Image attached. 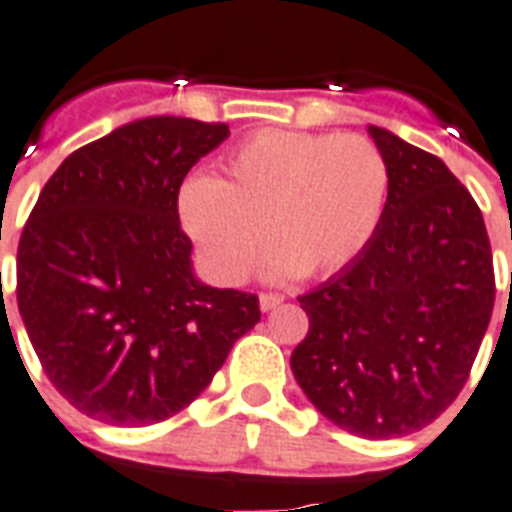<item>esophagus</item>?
<instances>
[{"instance_id": "esophagus-1", "label": "esophagus", "mask_w": 512, "mask_h": 512, "mask_svg": "<svg viewBox=\"0 0 512 512\" xmlns=\"http://www.w3.org/2000/svg\"><path fill=\"white\" fill-rule=\"evenodd\" d=\"M282 295H273V292H263L260 295V311H273L276 306H282Z\"/></svg>"}]
</instances>
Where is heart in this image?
I'll list each match as a JSON object with an SVG mask.
<instances>
[{
  "label": "heart",
  "mask_w": 512,
  "mask_h": 512,
  "mask_svg": "<svg viewBox=\"0 0 512 512\" xmlns=\"http://www.w3.org/2000/svg\"><path fill=\"white\" fill-rule=\"evenodd\" d=\"M386 193L384 155L365 136L271 128L236 144L217 179H190L179 214L220 282L255 268L265 230L279 244L268 260L273 279L327 276L373 239Z\"/></svg>",
  "instance_id": "b5f03b06"
}]
</instances>
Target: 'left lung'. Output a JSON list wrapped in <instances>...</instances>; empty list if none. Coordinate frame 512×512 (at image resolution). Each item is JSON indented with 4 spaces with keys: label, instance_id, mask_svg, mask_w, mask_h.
<instances>
[{
    "label": "left lung",
    "instance_id": "1",
    "mask_svg": "<svg viewBox=\"0 0 512 512\" xmlns=\"http://www.w3.org/2000/svg\"><path fill=\"white\" fill-rule=\"evenodd\" d=\"M389 169L373 239L300 295L292 373L322 416L370 440L403 438L454 403L494 308L483 214L438 155L370 126Z\"/></svg>",
    "mask_w": 512,
    "mask_h": 512
}]
</instances>
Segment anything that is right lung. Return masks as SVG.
Here are the masks:
<instances>
[{
  "label": "right lung",
  "mask_w": 512,
  "mask_h": 512,
  "mask_svg": "<svg viewBox=\"0 0 512 512\" xmlns=\"http://www.w3.org/2000/svg\"><path fill=\"white\" fill-rule=\"evenodd\" d=\"M225 123L142 117L74 150L18 244V311L50 384L85 416L144 427L212 384L257 295L198 282L179 228L182 179Z\"/></svg>",
  "instance_id": "add662e5"
}]
</instances>
